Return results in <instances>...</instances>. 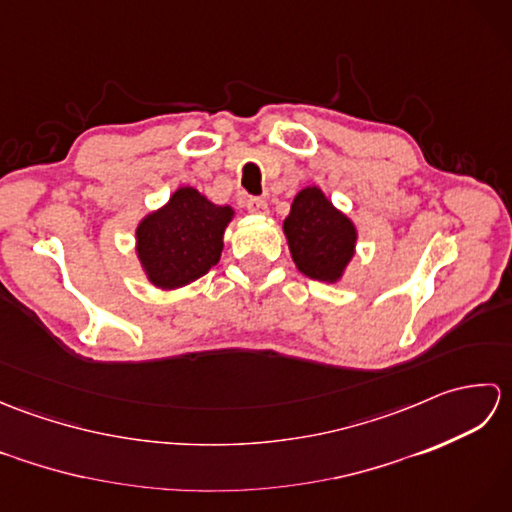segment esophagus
Listing matches in <instances>:
<instances>
[{"mask_svg":"<svg viewBox=\"0 0 512 512\" xmlns=\"http://www.w3.org/2000/svg\"><path fill=\"white\" fill-rule=\"evenodd\" d=\"M246 209L255 215H264V213H268V202L264 198H248Z\"/></svg>","mask_w":512,"mask_h":512,"instance_id":"1","label":"esophagus"}]
</instances>
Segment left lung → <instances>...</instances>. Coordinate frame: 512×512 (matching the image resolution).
Masks as SVG:
<instances>
[{"mask_svg": "<svg viewBox=\"0 0 512 512\" xmlns=\"http://www.w3.org/2000/svg\"><path fill=\"white\" fill-rule=\"evenodd\" d=\"M292 262L303 275L336 284L354 257L356 226L319 187L301 189L284 220Z\"/></svg>", "mask_w": 512, "mask_h": 512, "instance_id": "8db88e82", "label": "left lung"}]
</instances>
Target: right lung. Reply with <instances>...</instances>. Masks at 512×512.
<instances>
[{
	"label": "right lung",
	"instance_id": "1",
	"mask_svg": "<svg viewBox=\"0 0 512 512\" xmlns=\"http://www.w3.org/2000/svg\"><path fill=\"white\" fill-rule=\"evenodd\" d=\"M233 215L231 206H217L198 189L180 187L136 228V253L147 279L173 290L209 273L220 262L224 228Z\"/></svg>",
	"mask_w": 512,
	"mask_h": 512
}]
</instances>
